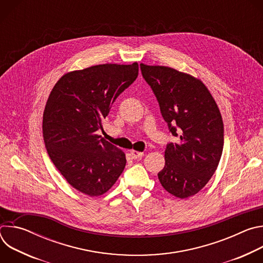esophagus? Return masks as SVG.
<instances>
[{"mask_svg":"<svg viewBox=\"0 0 263 263\" xmlns=\"http://www.w3.org/2000/svg\"><path fill=\"white\" fill-rule=\"evenodd\" d=\"M131 156L133 159H138V158H141L143 156V153L142 152H138V151H135V149H132L131 151Z\"/></svg>","mask_w":263,"mask_h":263,"instance_id":"obj_1","label":"esophagus"}]
</instances>
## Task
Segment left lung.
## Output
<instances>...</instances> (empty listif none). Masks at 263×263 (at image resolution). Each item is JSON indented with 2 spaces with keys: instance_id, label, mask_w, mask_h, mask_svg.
Returning <instances> with one entry per match:
<instances>
[{
  "instance_id": "obj_1",
  "label": "left lung",
  "mask_w": 263,
  "mask_h": 263,
  "mask_svg": "<svg viewBox=\"0 0 263 263\" xmlns=\"http://www.w3.org/2000/svg\"><path fill=\"white\" fill-rule=\"evenodd\" d=\"M140 69L170 131L180 136L178 143H167L158 179L179 199L195 196L211 179L222 153L223 124L217 104L206 85L190 73L143 63Z\"/></svg>"
}]
</instances>
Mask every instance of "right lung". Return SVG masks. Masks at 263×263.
<instances>
[{
    "mask_svg": "<svg viewBox=\"0 0 263 263\" xmlns=\"http://www.w3.org/2000/svg\"><path fill=\"white\" fill-rule=\"evenodd\" d=\"M137 76V62L92 65L64 73L49 96L43 120L48 154L67 183L86 196L107 193L125 168V153L96 132Z\"/></svg>",
    "mask_w": 263,
    "mask_h": 263,
    "instance_id": "1",
    "label": "right lung"
}]
</instances>
